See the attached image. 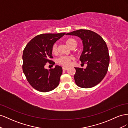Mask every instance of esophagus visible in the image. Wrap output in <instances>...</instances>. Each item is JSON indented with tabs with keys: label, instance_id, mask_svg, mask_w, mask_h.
I'll list each match as a JSON object with an SVG mask.
<instances>
[{
	"label": "esophagus",
	"instance_id": "34e87169",
	"mask_svg": "<svg viewBox=\"0 0 128 128\" xmlns=\"http://www.w3.org/2000/svg\"><path fill=\"white\" fill-rule=\"evenodd\" d=\"M68 69V68L67 67H63V68H62V70H67Z\"/></svg>",
	"mask_w": 128,
	"mask_h": 128
}]
</instances>
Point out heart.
<instances>
[{
	"mask_svg": "<svg viewBox=\"0 0 128 128\" xmlns=\"http://www.w3.org/2000/svg\"><path fill=\"white\" fill-rule=\"evenodd\" d=\"M65 43L69 48H70L72 46L76 45H77V41L73 38H68L65 41ZM58 52L57 47L56 44H54L52 48V52L53 54H56ZM73 59L72 56H61L58 59L57 62L59 64L64 66L68 67L71 64V61Z\"/></svg>",
	"mask_w": 128,
	"mask_h": 128,
	"instance_id": "b5f03b06",
	"label": "heart"
}]
</instances>
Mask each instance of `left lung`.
<instances>
[{
	"instance_id": "left-lung-1",
	"label": "left lung",
	"mask_w": 128,
	"mask_h": 128,
	"mask_svg": "<svg viewBox=\"0 0 128 128\" xmlns=\"http://www.w3.org/2000/svg\"><path fill=\"white\" fill-rule=\"evenodd\" d=\"M78 37L82 40L83 50L80 59L87 64L83 69L75 67V83L82 88H90L99 84L106 75L110 64V56L106 42L92 31L80 29L66 34Z\"/></svg>"
}]
</instances>
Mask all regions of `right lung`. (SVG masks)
<instances>
[{
	"label": "right lung",
	"instance_id": "obj_1",
	"mask_svg": "<svg viewBox=\"0 0 128 128\" xmlns=\"http://www.w3.org/2000/svg\"><path fill=\"white\" fill-rule=\"evenodd\" d=\"M39 34L26 44L22 56L23 72L32 88L40 92L52 91L59 86L62 68L56 65L53 69H47V62L54 65L52 48L54 44L65 34Z\"/></svg>",
	"mask_w": 128,
	"mask_h": 128
}]
</instances>
